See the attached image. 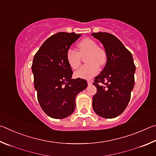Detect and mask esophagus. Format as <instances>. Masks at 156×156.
<instances>
[{
  "label": "esophagus",
  "instance_id": "obj_1",
  "mask_svg": "<svg viewBox=\"0 0 156 156\" xmlns=\"http://www.w3.org/2000/svg\"><path fill=\"white\" fill-rule=\"evenodd\" d=\"M87 84H88V85H91V84H92V81L90 80H87Z\"/></svg>",
  "mask_w": 156,
  "mask_h": 156
}]
</instances>
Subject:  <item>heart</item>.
Returning <instances> with one entry per match:
<instances>
[{
    "instance_id": "1",
    "label": "heart",
    "mask_w": 156,
    "mask_h": 156,
    "mask_svg": "<svg viewBox=\"0 0 156 156\" xmlns=\"http://www.w3.org/2000/svg\"><path fill=\"white\" fill-rule=\"evenodd\" d=\"M78 51L73 49H69L66 54L67 60L70 67L76 69L80 65L81 57L87 56L85 62L87 63L83 66L76 72L78 78L91 79L99 72L100 65H104L107 62V55L104 49L98 47L96 41L91 38H84L78 44Z\"/></svg>"
}]
</instances>
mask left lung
I'll list each match as a JSON object with an SVG mask.
<instances>
[{"label":"left lung","mask_w":156,"mask_h":156,"mask_svg":"<svg viewBox=\"0 0 156 156\" xmlns=\"http://www.w3.org/2000/svg\"><path fill=\"white\" fill-rule=\"evenodd\" d=\"M101 42L107 52V60L102 72L95 78L97 92L92 106L96 114L105 118L120 115L129 102L134 87V65L131 53L119 39L109 33H92Z\"/></svg>","instance_id":"obj_1"}]
</instances>
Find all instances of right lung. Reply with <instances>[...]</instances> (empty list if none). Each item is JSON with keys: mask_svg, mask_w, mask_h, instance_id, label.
Wrapping results in <instances>:
<instances>
[{"mask_svg": "<svg viewBox=\"0 0 156 156\" xmlns=\"http://www.w3.org/2000/svg\"><path fill=\"white\" fill-rule=\"evenodd\" d=\"M81 36L74 32H59L44 42L34 57L31 69L37 98L49 117L62 119L76 108V97L87 87L85 80L72 79L73 72L66 54Z\"/></svg>", "mask_w": 156, "mask_h": 156, "instance_id": "obj_1", "label": "right lung"}]
</instances>
